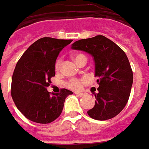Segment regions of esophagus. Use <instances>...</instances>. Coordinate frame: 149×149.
<instances>
[{"instance_id": "34e87169", "label": "esophagus", "mask_w": 149, "mask_h": 149, "mask_svg": "<svg viewBox=\"0 0 149 149\" xmlns=\"http://www.w3.org/2000/svg\"><path fill=\"white\" fill-rule=\"evenodd\" d=\"M77 95L80 96V97H83V96L86 95V94L85 93H81V92H77V93H75Z\"/></svg>"}]
</instances>
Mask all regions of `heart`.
<instances>
[{
	"label": "heart",
	"mask_w": 149,
	"mask_h": 149,
	"mask_svg": "<svg viewBox=\"0 0 149 149\" xmlns=\"http://www.w3.org/2000/svg\"><path fill=\"white\" fill-rule=\"evenodd\" d=\"M73 58L74 60L77 62V63H78L82 60H86V57L85 54L81 53L75 54L73 55ZM61 66V61L58 59L56 62V64H55V68L58 70L60 68ZM86 83V79H72L70 81H68L67 82L66 86L68 88H69L71 90H73V91H79L82 88L83 85H85Z\"/></svg>",
	"instance_id": "1"
}]
</instances>
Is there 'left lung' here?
I'll use <instances>...</instances> for the list:
<instances>
[{
	"mask_svg": "<svg viewBox=\"0 0 149 149\" xmlns=\"http://www.w3.org/2000/svg\"><path fill=\"white\" fill-rule=\"evenodd\" d=\"M72 49L91 54L95 60L98 93L90 117L104 121L116 117L125 108L133 83V72L125 53L109 38L99 35L77 40Z\"/></svg>",
	"mask_w": 149,
	"mask_h": 149,
	"instance_id": "left-lung-1",
	"label": "left lung"
}]
</instances>
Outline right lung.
Listing matches in <instances>:
<instances>
[{
	"label": "right lung",
	"mask_w": 149,
	"mask_h": 149,
	"mask_svg": "<svg viewBox=\"0 0 149 149\" xmlns=\"http://www.w3.org/2000/svg\"><path fill=\"white\" fill-rule=\"evenodd\" d=\"M72 40L43 37L35 41L20 58L11 84V96L17 109L30 121L40 124L54 121L60 116L63 104L72 92L61 89L52 94L46 88L55 75L58 55Z\"/></svg>",
	"instance_id": "add662e5"
}]
</instances>
